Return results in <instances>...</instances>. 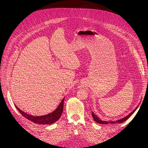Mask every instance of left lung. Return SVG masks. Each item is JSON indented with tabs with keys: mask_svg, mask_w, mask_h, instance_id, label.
Instances as JSON below:
<instances>
[{
	"mask_svg": "<svg viewBox=\"0 0 148 148\" xmlns=\"http://www.w3.org/2000/svg\"><path fill=\"white\" fill-rule=\"evenodd\" d=\"M138 107H136V108L134 109L132 112L129 115H128L127 116H126V117L122 119H120V120H116L115 122H112V121H109V122H107V121H103V120H101L99 119V118H98L97 116H96L95 114H94L93 112H92V117L94 119V120H95V121L96 122H97V123H100V124H109V123H123L125 121H126L128 119H129L130 117V116L135 112V110L137 109Z\"/></svg>",
	"mask_w": 148,
	"mask_h": 148,
	"instance_id": "obj_1",
	"label": "left lung"
}]
</instances>
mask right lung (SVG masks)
I'll return each mask as SVG.
<instances>
[{"label":"right lung","mask_w":148,"mask_h":148,"mask_svg":"<svg viewBox=\"0 0 148 148\" xmlns=\"http://www.w3.org/2000/svg\"><path fill=\"white\" fill-rule=\"evenodd\" d=\"M64 98L62 99V102L59 106L57 107V108L53 111L52 112L45 115L42 116H38V117H34L33 115H30L29 114H27L25 113L24 112L21 110L20 109L18 108V107L15 106L16 108L19 111V112L25 117L26 119H28L31 122H33L35 123L38 124H44V125H49L52 124L56 122L60 119L61 117L62 112H63V108H64Z\"/></svg>","instance_id":"1"}]
</instances>
